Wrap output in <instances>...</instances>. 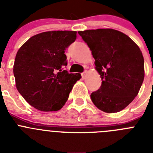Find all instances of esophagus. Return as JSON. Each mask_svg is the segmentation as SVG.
<instances>
[{
	"instance_id": "obj_1",
	"label": "esophagus",
	"mask_w": 153,
	"mask_h": 153,
	"mask_svg": "<svg viewBox=\"0 0 153 153\" xmlns=\"http://www.w3.org/2000/svg\"><path fill=\"white\" fill-rule=\"evenodd\" d=\"M86 74H87V71H86V70H85L84 72L82 73V74H81V75H82V78H83V79H85V78H86Z\"/></svg>"
}]
</instances>
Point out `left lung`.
<instances>
[{
  "label": "left lung",
  "instance_id": "left-lung-1",
  "mask_svg": "<svg viewBox=\"0 0 153 153\" xmlns=\"http://www.w3.org/2000/svg\"><path fill=\"white\" fill-rule=\"evenodd\" d=\"M95 59L100 88L90 95L105 113H117L137 96L144 79V59L140 47L125 33L113 29L79 31Z\"/></svg>",
  "mask_w": 153,
  "mask_h": 153
}]
</instances>
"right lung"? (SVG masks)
I'll return each mask as SVG.
<instances>
[{"label": "right lung", "mask_w": 153, "mask_h": 153, "mask_svg": "<svg viewBox=\"0 0 153 153\" xmlns=\"http://www.w3.org/2000/svg\"><path fill=\"white\" fill-rule=\"evenodd\" d=\"M76 39V32L47 31L34 35L16 55L13 75L24 100L35 109L57 111L67 102L79 74L63 70L67 65L66 48Z\"/></svg>", "instance_id": "add662e5"}]
</instances>
